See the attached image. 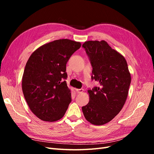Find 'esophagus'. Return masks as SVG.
Listing matches in <instances>:
<instances>
[{"label":"esophagus","instance_id":"obj_1","mask_svg":"<svg viewBox=\"0 0 154 154\" xmlns=\"http://www.w3.org/2000/svg\"><path fill=\"white\" fill-rule=\"evenodd\" d=\"M76 92L78 93V94H80V93H82L83 92V88H79V89L76 88Z\"/></svg>","mask_w":154,"mask_h":154}]
</instances>
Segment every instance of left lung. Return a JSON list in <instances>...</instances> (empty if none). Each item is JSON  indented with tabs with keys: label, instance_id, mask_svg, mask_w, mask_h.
I'll list each match as a JSON object with an SVG mask.
<instances>
[{
	"label": "left lung",
	"instance_id": "left-lung-1",
	"mask_svg": "<svg viewBox=\"0 0 154 154\" xmlns=\"http://www.w3.org/2000/svg\"><path fill=\"white\" fill-rule=\"evenodd\" d=\"M82 47L92 65V79L100 85L87 91L89 101L82 106V111L88 122L103 125L122 109L128 96L131 76L123 56L112 49L106 41H86Z\"/></svg>",
	"mask_w": 154,
	"mask_h": 154
}]
</instances>
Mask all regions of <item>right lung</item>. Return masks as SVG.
Here are the masks:
<instances>
[{"label":"right lung","instance_id":"1","mask_svg":"<svg viewBox=\"0 0 154 154\" xmlns=\"http://www.w3.org/2000/svg\"><path fill=\"white\" fill-rule=\"evenodd\" d=\"M81 43L60 39L40 46L31 54L22 76V88L30 110L37 118L53 122L63 118L71 101L64 80L66 64Z\"/></svg>","mask_w":154,"mask_h":154}]
</instances>
